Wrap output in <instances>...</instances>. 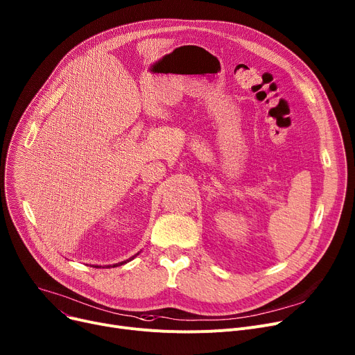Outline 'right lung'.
Here are the masks:
<instances>
[{
    "instance_id": "right-lung-1",
    "label": "right lung",
    "mask_w": 355,
    "mask_h": 355,
    "mask_svg": "<svg viewBox=\"0 0 355 355\" xmlns=\"http://www.w3.org/2000/svg\"><path fill=\"white\" fill-rule=\"evenodd\" d=\"M131 259V258H130ZM130 259H127V261H130ZM127 261H123V263H120V264H115V266H112V267H118V266H123V264H125ZM111 266H107V268H110Z\"/></svg>"
}]
</instances>
